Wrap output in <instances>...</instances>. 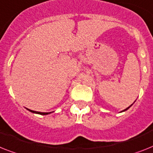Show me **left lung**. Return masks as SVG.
I'll return each mask as SVG.
<instances>
[{
	"mask_svg": "<svg viewBox=\"0 0 153 153\" xmlns=\"http://www.w3.org/2000/svg\"><path fill=\"white\" fill-rule=\"evenodd\" d=\"M131 105H130V106H131ZM130 107H128V108H126L125 109V110H123V111H126V110H127V109L130 108ZM122 111H121V112H122Z\"/></svg>",
	"mask_w": 153,
	"mask_h": 153,
	"instance_id": "8db88e82",
	"label": "left lung"
}]
</instances>
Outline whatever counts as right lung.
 <instances>
[{"label": "right lung", "mask_w": 153, "mask_h": 153, "mask_svg": "<svg viewBox=\"0 0 153 153\" xmlns=\"http://www.w3.org/2000/svg\"><path fill=\"white\" fill-rule=\"evenodd\" d=\"M27 110H29L30 111H31L33 113H36V114H40V115H48L49 113L51 112H40V111H33V110H30V109L27 108Z\"/></svg>", "instance_id": "right-lung-1"}]
</instances>
